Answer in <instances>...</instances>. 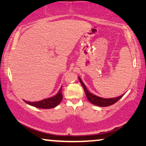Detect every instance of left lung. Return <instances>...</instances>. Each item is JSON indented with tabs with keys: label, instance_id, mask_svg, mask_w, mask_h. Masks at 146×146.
Here are the masks:
<instances>
[{
	"label": "left lung",
	"instance_id": "obj_1",
	"mask_svg": "<svg viewBox=\"0 0 146 146\" xmlns=\"http://www.w3.org/2000/svg\"><path fill=\"white\" fill-rule=\"evenodd\" d=\"M79 80L84 89L85 93H86V96L87 99L89 100V101L91 102L92 104L94 105H96V106H98L100 107H106V106H111V105L115 104V102H117L120 98H122V96L125 95L123 94V95H121L120 96H118V97L116 98H104L99 97V96H97L96 95H94L93 94L89 93V91L87 90L85 84L83 83V82L81 80V78L79 77Z\"/></svg>",
	"mask_w": 146,
	"mask_h": 146
}]
</instances>
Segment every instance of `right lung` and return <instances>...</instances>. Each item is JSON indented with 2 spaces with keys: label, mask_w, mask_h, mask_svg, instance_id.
<instances>
[{
  "label": "right lung",
  "mask_w": 146,
  "mask_h": 146,
  "mask_svg": "<svg viewBox=\"0 0 146 146\" xmlns=\"http://www.w3.org/2000/svg\"><path fill=\"white\" fill-rule=\"evenodd\" d=\"M62 100V87H60V90L58 92L57 95H55L52 97L46 98V99L40 100L38 102H29L24 100L27 104H28L31 106H35L36 108H38L42 109H50L55 108L58 104H60Z\"/></svg>",
  "instance_id": "obj_1"
}]
</instances>
